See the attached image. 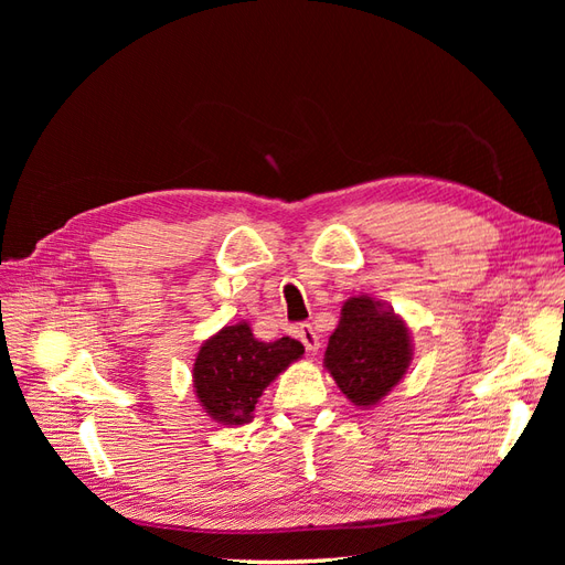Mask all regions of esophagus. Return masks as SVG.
<instances>
[{"label": "esophagus", "instance_id": "obj_1", "mask_svg": "<svg viewBox=\"0 0 565 565\" xmlns=\"http://www.w3.org/2000/svg\"><path fill=\"white\" fill-rule=\"evenodd\" d=\"M297 337L301 339V344L306 347V351H309V353H316L320 349V337H318V332H316L311 322H301L297 328Z\"/></svg>", "mask_w": 565, "mask_h": 565}]
</instances>
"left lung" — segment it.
<instances>
[{"label": "left lung", "mask_w": 565, "mask_h": 565, "mask_svg": "<svg viewBox=\"0 0 565 565\" xmlns=\"http://www.w3.org/2000/svg\"><path fill=\"white\" fill-rule=\"evenodd\" d=\"M409 361L413 341L403 318L365 295L344 301L324 367L353 405H377L405 377Z\"/></svg>", "instance_id": "8db88e82"}]
</instances>
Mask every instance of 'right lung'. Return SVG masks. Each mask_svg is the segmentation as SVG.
I'll return each instance as SVG.
<instances>
[{
  "label": "right lung",
  "mask_w": 565,
  "mask_h": 565,
  "mask_svg": "<svg viewBox=\"0 0 565 565\" xmlns=\"http://www.w3.org/2000/svg\"><path fill=\"white\" fill-rule=\"evenodd\" d=\"M303 347L297 339L259 341L247 322L226 324L198 351L193 386L200 405L221 424H245L254 415L264 388L289 363L299 361Z\"/></svg>",
  "instance_id": "1"
}]
</instances>
